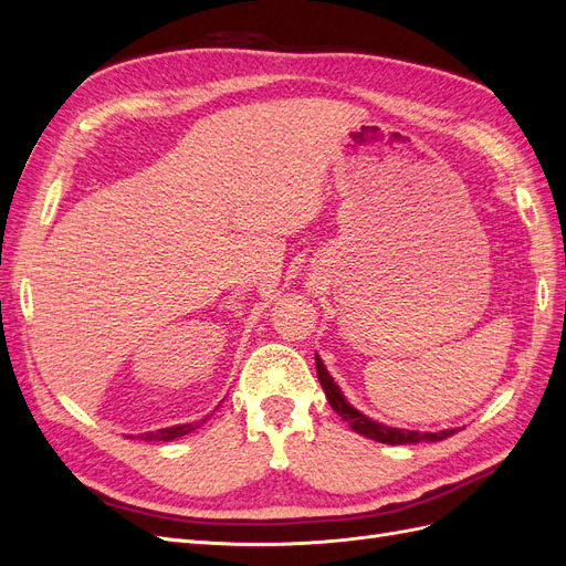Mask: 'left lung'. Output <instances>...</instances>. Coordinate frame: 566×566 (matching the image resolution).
<instances>
[{
	"label": "left lung",
	"mask_w": 566,
	"mask_h": 566,
	"mask_svg": "<svg viewBox=\"0 0 566 566\" xmlns=\"http://www.w3.org/2000/svg\"><path fill=\"white\" fill-rule=\"evenodd\" d=\"M316 373H318V380L321 387L325 391V399L333 406V410L342 416V420H347L349 427L354 432L364 434L368 439L375 441H382V443H391V447H399V443H418V441H441L451 434H455L458 430H443V432H408V430H397V427H387L375 422L370 418H366L364 413H358V410L345 399V394L339 391V387L335 385V380L331 378V373L325 370L323 361L316 356Z\"/></svg>",
	"instance_id": "left-lung-1"
}]
</instances>
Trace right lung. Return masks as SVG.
<instances>
[{"mask_svg":"<svg viewBox=\"0 0 566 566\" xmlns=\"http://www.w3.org/2000/svg\"><path fill=\"white\" fill-rule=\"evenodd\" d=\"M205 420L200 422H188V424H177V427H165V430H158V432H146L142 434L144 441H172V439H179L188 432H193L196 427H200Z\"/></svg>","mask_w":566,"mask_h":566,"instance_id":"right-lung-1","label":"right lung"}]
</instances>
